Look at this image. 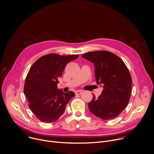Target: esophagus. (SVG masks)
<instances>
[{
	"label": "esophagus",
	"mask_w": 154,
	"mask_h": 154,
	"mask_svg": "<svg viewBox=\"0 0 154 154\" xmlns=\"http://www.w3.org/2000/svg\"><path fill=\"white\" fill-rule=\"evenodd\" d=\"M83 93V91L82 90H78L76 91V94H81L82 93Z\"/></svg>",
	"instance_id": "esophagus-1"
}]
</instances>
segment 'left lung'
Returning <instances> with one entry per match:
<instances>
[{
  "instance_id": "1",
  "label": "left lung",
  "mask_w": 154,
  "mask_h": 154,
  "mask_svg": "<svg viewBox=\"0 0 154 154\" xmlns=\"http://www.w3.org/2000/svg\"><path fill=\"white\" fill-rule=\"evenodd\" d=\"M82 57L93 63L96 83L103 87L102 94L94 96L88 103L90 111L105 120L118 116L127 106L131 91V80L124 61L116 55L100 51L84 54Z\"/></svg>"
}]
</instances>
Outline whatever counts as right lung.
I'll return each instance as SVG.
<instances>
[{
    "label": "right lung",
    "instance_id": "obj_1",
    "mask_svg": "<svg viewBox=\"0 0 154 154\" xmlns=\"http://www.w3.org/2000/svg\"><path fill=\"white\" fill-rule=\"evenodd\" d=\"M79 57L50 54L40 57L31 66L24 93L32 112L41 121L51 123L58 120L75 96L71 91L65 93L58 89L57 84L66 64Z\"/></svg>",
    "mask_w": 154,
    "mask_h": 154
}]
</instances>
